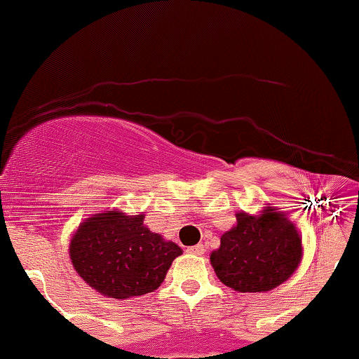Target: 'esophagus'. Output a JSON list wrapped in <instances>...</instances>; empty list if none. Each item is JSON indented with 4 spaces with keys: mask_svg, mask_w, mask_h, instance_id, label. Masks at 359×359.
I'll return each instance as SVG.
<instances>
[{
    "mask_svg": "<svg viewBox=\"0 0 359 359\" xmlns=\"http://www.w3.org/2000/svg\"><path fill=\"white\" fill-rule=\"evenodd\" d=\"M187 251H189V253H193V255H203V244H196V246H191V248H187Z\"/></svg>",
    "mask_w": 359,
    "mask_h": 359,
    "instance_id": "esophagus-1",
    "label": "esophagus"
}]
</instances>
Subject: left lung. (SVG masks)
Returning a JSON list of instances; mask_svg holds the SVG:
<instances>
[{
	"label": "left lung",
	"mask_w": 359,
	"mask_h": 359,
	"mask_svg": "<svg viewBox=\"0 0 359 359\" xmlns=\"http://www.w3.org/2000/svg\"><path fill=\"white\" fill-rule=\"evenodd\" d=\"M236 217L237 225L210 255L217 278L239 292H267L289 280L301 260V239L285 214L266 209Z\"/></svg>",
	"instance_id": "1"
}]
</instances>
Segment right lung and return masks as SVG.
Instances as JSON below:
<instances>
[{
  "instance_id": "add662e5",
  "label": "right lung",
  "mask_w": 359,
  "mask_h": 359,
  "mask_svg": "<svg viewBox=\"0 0 359 359\" xmlns=\"http://www.w3.org/2000/svg\"><path fill=\"white\" fill-rule=\"evenodd\" d=\"M143 214H95L70 241V260L97 292L115 299L154 292L182 250L143 225Z\"/></svg>"
}]
</instances>
